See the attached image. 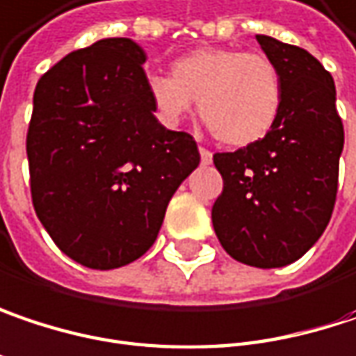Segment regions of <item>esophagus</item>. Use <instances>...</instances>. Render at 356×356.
Segmentation results:
<instances>
[{"label":"esophagus","mask_w":356,"mask_h":356,"mask_svg":"<svg viewBox=\"0 0 356 356\" xmlns=\"http://www.w3.org/2000/svg\"><path fill=\"white\" fill-rule=\"evenodd\" d=\"M200 156H202V165H211V152L208 148L200 146Z\"/></svg>","instance_id":"esophagus-1"}]
</instances>
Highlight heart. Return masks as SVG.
<instances>
[{
    "instance_id": "1",
    "label": "heart",
    "mask_w": 356,
    "mask_h": 356,
    "mask_svg": "<svg viewBox=\"0 0 356 356\" xmlns=\"http://www.w3.org/2000/svg\"><path fill=\"white\" fill-rule=\"evenodd\" d=\"M148 97L165 126H179L200 99V115L228 146L263 140L275 126L283 83L273 60L261 52L206 47L179 56L171 77L150 75Z\"/></svg>"
}]
</instances>
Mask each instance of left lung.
I'll list each match as a JSON object with an SVG mask.
<instances>
[{"label":"left lung","mask_w":356,"mask_h":356,"mask_svg":"<svg viewBox=\"0 0 356 356\" xmlns=\"http://www.w3.org/2000/svg\"><path fill=\"white\" fill-rule=\"evenodd\" d=\"M254 38L279 69L283 104L263 140L213 154L224 189L211 222L232 259L275 269L304 257L326 230L344 130L334 81L320 60L271 36Z\"/></svg>","instance_id":"left-lung-1"}]
</instances>
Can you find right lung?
Here are the masks:
<instances>
[{
    "label": "right lung",
    "mask_w": 356,
    "mask_h": 356,
    "mask_svg": "<svg viewBox=\"0 0 356 356\" xmlns=\"http://www.w3.org/2000/svg\"><path fill=\"white\" fill-rule=\"evenodd\" d=\"M145 60L134 40L104 38L58 60L34 91L32 204L54 244L89 269L143 257L200 165L193 136L156 120Z\"/></svg>",
    "instance_id": "add662e5"
}]
</instances>
